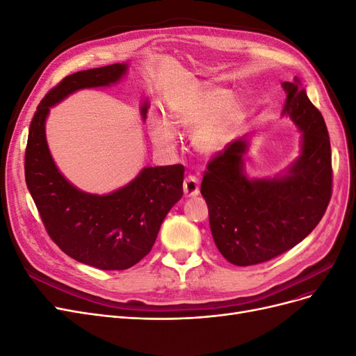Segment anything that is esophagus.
Returning <instances> with one entry per match:
<instances>
[{
  "instance_id": "34e87169",
  "label": "esophagus",
  "mask_w": 356,
  "mask_h": 356,
  "mask_svg": "<svg viewBox=\"0 0 356 356\" xmlns=\"http://www.w3.org/2000/svg\"><path fill=\"white\" fill-rule=\"evenodd\" d=\"M182 187H184V195L187 197H195L200 193L199 179L196 177H193V175H190L184 179V186H182Z\"/></svg>"
}]
</instances>
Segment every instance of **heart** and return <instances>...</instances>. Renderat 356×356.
Returning a JSON list of instances; mask_svg holds the SVG:
<instances>
[{
    "label": "heart",
    "instance_id": "heart-1",
    "mask_svg": "<svg viewBox=\"0 0 356 356\" xmlns=\"http://www.w3.org/2000/svg\"><path fill=\"white\" fill-rule=\"evenodd\" d=\"M232 95L227 89L211 86L203 88L177 102L169 111V122L161 117L149 122L153 144L170 152L177 145L174 129L193 132V147L203 156H213L227 145L241 118V111L229 105Z\"/></svg>",
    "mask_w": 356,
    "mask_h": 356
}]
</instances>
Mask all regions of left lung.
<instances>
[{
	"mask_svg": "<svg viewBox=\"0 0 356 356\" xmlns=\"http://www.w3.org/2000/svg\"><path fill=\"white\" fill-rule=\"evenodd\" d=\"M282 88V115L301 132L300 156L273 178H250L243 161L250 141L241 138L209 161L202 179L213 242L234 266L260 264L291 250L316 227L331 199V145L324 117L297 77Z\"/></svg>",
	"mask_w": 356,
	"mask_h": 356,
	"instance_id": "left-lung-1",
	"label": "left lung"
}]
</instances>
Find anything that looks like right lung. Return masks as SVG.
<instances>
[{"label":"right lung","instance_id":"add662e5","mask_svg":"<svg viewBox=\"0 0 356 356\" xmlns=\"http://www.w3.org/2000/svg\"><path fill=\"white\" fill-rule=\"evenodd\" d=\"M127 68V63H113L63 79L40 102L25 152L26 186L49 236L74 260L101 270H124L152 251L161 222L182 197L184 166H148L124 187L92 195L59 172L47 145L46 120L51 106L71 93L115 84ZM148 106L144 101L139 110L143 120Z\"/></svg>","mask_w":356,"mask_h":356}]
</instances>
